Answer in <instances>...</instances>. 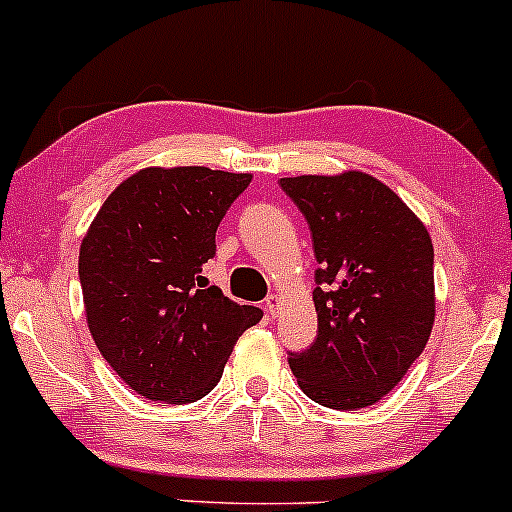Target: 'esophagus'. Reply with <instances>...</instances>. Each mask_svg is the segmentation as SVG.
Segmentation results:
<instances>
[{
    "label": "esophagus",
    "instance_id": "esophagus-1",
    "mask_svg": "<svg viewBox=\"0 0 512 512\" xmlns=\"http://www.w3.org/2000/svg\"><path fill=\"white\" fill-rule=\"evenodd\" d=\"M278 310H281V295H276V293L268 295V298H266V313L271 315V318H276Z\"/></svg>",
    "mask_w": 512,
    "mask_h": 512
}]
</instances>
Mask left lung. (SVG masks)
<instances>
[{
    "label": "left lung",
    "instance_id": "obj_1",
    "mask_svg": "<svg viewBox=\"0 0 512 512\" xmlns=\"http://www.w3.org/2000/svg\"><path fill=\"white\" fill-rule=\"evenodd\" d=\"M313 234L318 337L288 365L330 409L370 407L429 342L436 315L434 244L387 184L360 170L283 177Z\"/></svg>",
    "mask_w": 512,
    "mask_h": 512
}]
</instances>
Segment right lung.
<instances>
[{
    "label": "right lung",
    "instance_id": "1",
    "mask_svg": "<svg viewBox=\"0 0 512 512\" xmlns=\"http://www.w3.org/2000/svg\"><path fill=\"white\" fill-rule=\"evenodd\" d=\"M251 175L209 167H145L118 184L78 254L88 330L140 397H207L244 330L261 320L207 286L217 226Z\"/></svg>",
    "mask_w": 512,
    "mask_h": 512
}]
</instances>
